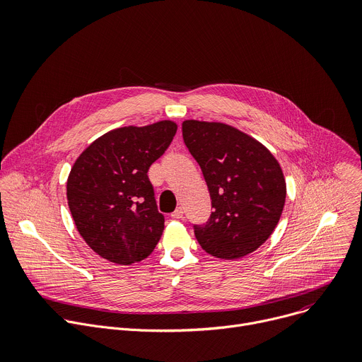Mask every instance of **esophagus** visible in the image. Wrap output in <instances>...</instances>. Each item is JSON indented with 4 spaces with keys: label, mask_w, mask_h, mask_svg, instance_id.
Instances as JSON below:
<instances>
[{
    "label": "esophagus",
    "mask_w": 362,
    "mask_h": 362,
    "mask_svg": "<svg viewBox=\"0 0 362 362\" xmlns=\"http://www.w3.org/2000/svg\"><path fill=\"white\" fill-rule=\"evenodd\" d=\"M172 218H175V220H180V218H183V208H182V206L176 208V211L172 214Z\"/></svg>",
    "instance_id": "34e87169"
}]
</instances>
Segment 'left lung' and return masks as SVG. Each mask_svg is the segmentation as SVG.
Segmentation results:
<instances>
[{"instance_id":"obj_1","label":"left lung","mask_w":362,"mask_h":362,"mask_svg":"<svg viewBox=\"0 0 362 362\" xmlns=\"http://www.w3.org/2000/svg\"><path fill=\"white\" fill-rule=\"evenodd\" d=\"M185 146L199 164L211 208L194 224L201 247L218 259H238L259 249L275 230L286 186L275 157L260 142L224 124L185 120Z\"/></svg>"}]
</instances>
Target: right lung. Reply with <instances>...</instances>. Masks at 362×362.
<instances>
[{
  "label": "right lung",
  "mask_w": 362,
  "mask_h": 362,
  "mask_svg": "<svg viewBox=\"0 0 362 362\" xmlns=\"http://www.w3.org/2000/svg\"><path fill=\"white\" fill-rule=\"evenodd\" d=\"M176 131L170 120L119 128L95 139L72 165L68 206L81 237L102 257L131 264L157 246L164 215L157 209L148 170Z\"/></svg>",
  "instance_id": "1"
}]
</instances>
